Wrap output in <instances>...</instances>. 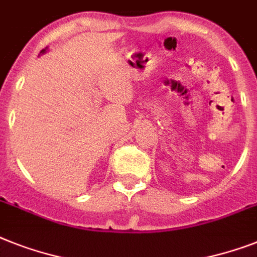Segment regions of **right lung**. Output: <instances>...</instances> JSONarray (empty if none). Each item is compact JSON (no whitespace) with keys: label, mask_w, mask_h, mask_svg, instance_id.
Returning <instances> with one entry per match:
<instances>
[{"label":"right lung","mask_w":257,"mask_h":257,"mask_svg":"<svg viewBox=\"0 0 257 257\" xmlns=\"http://www.w3.org/2000/svg\"><path fill=\"white\" fill-rule=\"evenodd\" d=\"M43 53H46V49H43V50H42V51H41V54H43Z\"/></svg>","instance_id":"right-lung-1"}]
</instances>
